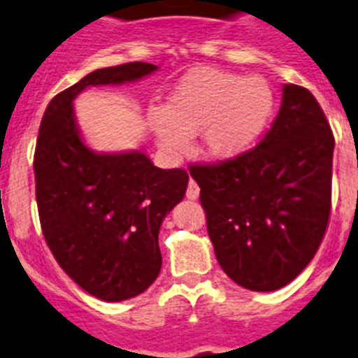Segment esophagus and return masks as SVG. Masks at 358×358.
<instances>
[{
	"instance_id": "34e87169",
	"label": "esophagus",
	"mask_w": 358,
	"mask_h": 358,
	"mask_svg": "<svg viewBox=\"0 0 358 358\" xmlns=\"http://www.w3.org/2000/svg\"><path fill=\"white\" fill-rule=\"evenodd\" d=\"M199 194H201V188H199V185L194 181V179H189L188 189H186V197H188L189 201H195V199H199Z\"/></svg>"
}]
</instances>
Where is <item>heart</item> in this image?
Listing matches in <instances>:
<instances>
[{"instance_id":"obj_1","label":"heart","mask_w":358,"mask_h":358,"mask_svg":"<svg viewBox=\"0 0 358 358\" xmlns=\"http://www.w3.org/2000/svg\"><path fill=\"white\" fill-rule=\"evenodd\" d=\"M274 102L273 87L264 78L197 69L182 78L164 109L148 113V125L170 156L185 154L189 136L202 132L206 156L235 159L267 127Z\"/></svg>"}]
</instances>
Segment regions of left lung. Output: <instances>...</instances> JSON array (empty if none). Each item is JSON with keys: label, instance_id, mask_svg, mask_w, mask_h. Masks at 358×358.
Segmentation results:
<instances>
[{"label": "left lung", "instance_id": "left-lung-1", "mask_svg": "<svg viewBox=\"0 0 358 358\" xmlns=\"http://www.w3.org/2000/svg\"><path fill=\"white\" fill-rule=\"evenodd\" d=\"M334 147L314 94L285 84L260 143L235 159L192 166L215 256L240 287L273 292L314 258L330 218Z\"/></svg>", "mask_w": 358, "mask_h": 358}]
</instances>
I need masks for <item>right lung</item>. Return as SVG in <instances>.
<instances>
[{
    "instance_id": "1",
    "label": "right lung",
    "mask_w": 358,
    "mask_h": 358,
    "mask_svg": "<svg viewBox=\"0 0 358 358\" xmlns=\"http://www.w3.org/2000/svg\"><path fill=\"white\" fill-rule=\"evenodd\" d=\"M148 62L96 69L52 98L39 127L34 172L41 227L57 264L102 301L145 292L161 271L159 227L188 186L182 169L154 166L141 150H91L73 100L90 85L136 82Z\"/></svg>"
}]
</instances>
